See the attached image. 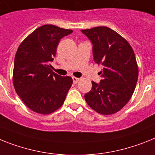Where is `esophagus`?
Masks as SVG:
<instances>
[{
  "instance_id": "1",
  "label": "esophagus",
  "mask_w": 155,
  "mask_h": 155,
  "mask_svg": "<svg viewBox=\"0 0 155 155\" xmlns=\"http://www.w3.org/2000/svg\"><path fill=\"white\" fill-rule=\"evenodd\" d=\"M72 80H73V83L74 84H77L78 81L80 80V79L77 77H72Z\"/></svg>"
}]
</instances>
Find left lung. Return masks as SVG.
I'll return each mask as SVG.
<instances>
[{
	"mask_svg": "<svg viewBox=\"0 0 155 155\" xmlns=\"http://www.w3.org/2000/svg\"><path fill=\"white\" fill-rule=\"evenodd\" d=\"M93 44L94 61L102 66L99 84L92 81L84 95L88 106L102 115L120 111L132 97L138 80L136 56L128 41L107 27L82 30Z\"/></svg>",
	"mask_w": 155,
	"mask_h": 155,
	"instance_id": "obj_1",
	"label": "left lung"
}]
</instances>
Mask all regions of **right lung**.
Masks as SVG:
<instances>
[{"label": "right lung", "instance_id": "obj_1", "mask_svg": "<svg viewBox=\"0 0 155 155\" xmlns=\"http://www.w3.org/2000/svg\"><path fill=\"white\" fill-rule=\"evenodd\" d=\"M72 31L46 24L34 31L19 45L14 61L13 85L32 111L47 115L63 105L72 79L53 72L50 62L60 40Z\"/></svg>", "mask_w": 155, "mask_h": 155}]
</instances>
